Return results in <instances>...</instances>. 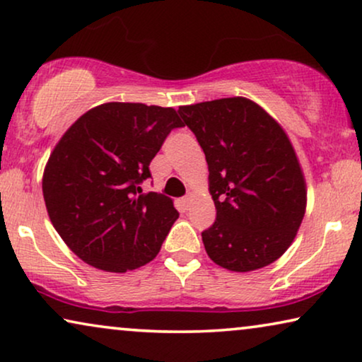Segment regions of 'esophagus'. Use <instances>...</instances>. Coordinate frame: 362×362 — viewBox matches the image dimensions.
<instances>
[{"label": "esophagus", "mask_w": 362, "mask_h": 362, "mask_svg": "<svg viewBox=\"0 0 362 362\" xmlns=\"http://www.w3.org/2000/svg\"><path fill=\"white\" fill-rule=\"evenodd\" d=\"M191 201H192V194H187V196L182 197V204H185V207H189Z\"/></svg>", "instance_id": "34e87169"}]
</instances>
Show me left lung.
Wrapping results in <instances>:
<instances>
[{"label":"left lung","instance_id":"8db88e82","mask_svg":"<svg viewBox=\"0 0 362 362\" xmlns=\"http://www.w3.org/2000/svg\"><path fill=\"white\" fill-rule=\"evenodd\" d=\"M206 155L216 222L202 232L214 264L252 272L280 259L306 209L303 171L280 123L245 97L180 107Z\"/></svg>","mask_w":362,"mask_h":362}]
</instances>
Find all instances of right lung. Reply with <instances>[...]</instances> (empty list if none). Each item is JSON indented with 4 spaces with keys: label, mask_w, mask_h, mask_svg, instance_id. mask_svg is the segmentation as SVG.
I'll use <instances>...</instances> for the list:
<instances>
[{
    "label": "right lung",
    "mask_w": 362,
    "mask_h": 362,
    "mask_svg": "<svg viewBox=\"0 0 362 362\" xmlns=\"http://www.w3.org/2000/svg\"><path fill=\"white\" fill-rule=\"evenodd\" d=\"M180 127L171 107L108 102L64 133L44 168L42 194L52 226L78 259L123 274L158 255L180 214L173 199L140 185Z\"/></svg>",
    "instance_id": "obj_1"
}]
</instances>
